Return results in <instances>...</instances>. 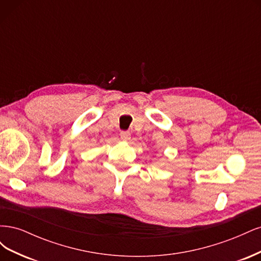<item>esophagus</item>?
<instances>
[{
    "label": "esophagus",
    "mask_w": 261,
    "mask_h": 261,
    "mask_svg": "<svg viewBox=\"0 0 261 261\" xmlns=\"http://www.w3.org/2000/svg\"><path fill=\"white\" fill-rule=\"evenodd\" d=\"M121 138H122V140H125V141L129 140V139H130V134H129V132H126V130L122 132V133H121Z\"/></svg>",
    "instance_id": "esophagus-1"
}]
</instances>
